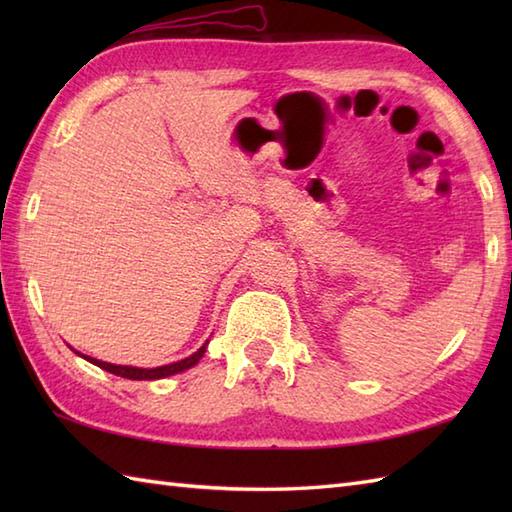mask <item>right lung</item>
Returning a JSON list of instances; mask_svg holds the SVG:
<instances>
[{
  "label": "right lung",
  "instance_id": "add662e5",
  "mask_svg": "<svg viewBox=\"0 0 512 512\" xmlns=\"http://www.w3.org/2000/svg\"><path fill=\"white\" fill-rule=\"evenodd\" d=\"M204 352H206V343L200 347L198 352L191 354L189 358H182V361H178V363H169V365L151 367V369H143V367H129V365H112V363L99 361V358L83 356V354H81V356L85 358V361H90V363H94L96 367L105 369V372L116 374V376H121V378H129V380H158V378H167V376H173V374H178V372H184V369L193 367V365L198 363L200 358L204 356ZM76 354H79V352H76Z\"/></svg>",
  "mask_w": 512,
  "mask_h": 512
}]
</instances>
